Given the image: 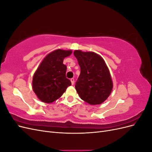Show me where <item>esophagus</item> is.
Segmentation results:
<instances>
[{
	"label": "esophagus",
	"mask_w": 152,
	"mask_h": 152,
	"mask_svg": "<svg viewBox=\"0 0 152 152\" xmlns=\"http://www.w3.org/2000/svg\"><path fill=\"white\" fill-rule=\"evenodd\" d=\"M70 81H71V82H72V85L74 84L75 80H74V79H73V78H72V79H70Z\"/></svg>",
	"instance_id": "obj_1"
}]
</instances>
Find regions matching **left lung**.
<instances>
[{
    "mask_svg": "<svg viewBox=\"0 0 152 152\" xmlns=\"http://www.w3.org/2000/svg\"><path fill=\"white\" fill-rule=\"evenodd\" d=\"M75 56L80 67L75 84L80 98L90 104H100L112 93L113 82L103 58L94 52L75 50Z\"/></svg>",
    "mask_w": 152,
    "mask_h": 152,
    "instance_id": "obj_1",
    "label": "left lung"
}]
</instances>
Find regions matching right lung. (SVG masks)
I'll use <instances>...</instances> for the list:
<instances>
[{
  "instance_id": "1",
  "label": "right lung",
  "mask_w": 152,
  "mask_h": 152,
  "mask_svg": "<svg viewBox=\"0 0 152 152\" xmlns=\"http://www.w3.org/2000/svg\"><path fill=\"white\" fill-rule=\"evenodd\" d=\"M72 53V50L56 49L48 54L40 63L34 74L32 89L41 102H54L72 85L66 77V66L63 64V59Z\"/></svg>"
}]
</instances>
